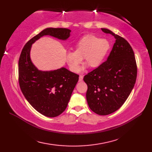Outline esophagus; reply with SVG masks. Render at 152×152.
Wrapping results in <instances>:
<instances>
[{
    "label": "esophagus",
    "mask_w": 152,
    "mask_h": 152,
    "mask_svg": "<svg viewBox=\"0 0 152 152\" xmlns=\"http://www.w3.org/2000/svg\"><path fill=\"white\" fill-rule=\"evenodd\" d=\"M82 80H83V75H80L79 76V81H82Z\"/></svg>",
    "instance_id": "1"
}]
</instances>
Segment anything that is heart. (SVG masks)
<instances>
[{"label":"heart","mask_w":152,"mask_h":152,"mask_svg":"<svg viewBox=\"0 0 152 152\" xmlns=\"http://www.w3.org/2000/svg\"><path fill=\"white\" fill-rule=\"evenodd\" d=\"M110 47L107 39L86 35L76 43L75 51L66 53V61L70 70L74 72L79 69L83 57L87 64L80 69V72H83L88 65L92 68L98 67L103 62Z\"/></svg>","instance_id":"heart-1"}]
</instances>
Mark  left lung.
Instances as JSON below:
<instances>
[{"label": "left lung", "mask_w": 152, "mask_h": 152, "mask_svg": "<svg viewBox=\"0 0 152 152\" xmlns=\"http://www.w3.org/2000/svg\"><path fill=\"white\" fill-rule=\"evenodd\" d=\"M115 39L107 60L87 73L86 99L92 111L100 115L115 112L125 103L136 83L137 65L134 51L127 41L107 28Z\"/></svg>", "instance_id": "1"}]
</instances>
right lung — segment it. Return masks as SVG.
Wrapping results in <instances>:
<instances>
[{
    "mask_svg": "<svg viewBox=\"0 0 152 152\" xmlns=\"http://www.w3.org/2000/svg\"><path fill=\"white\" fill-rule=\"evenodd\" d=\"M70 32L67 28H45L25 45L20 56L18 75L22 93L32 107L48 117H57L65 111L79 76L64 67L38 70L30 58L31 45L44 35L66 40Z\"/></svg>",
    "mask_w": 152,
    "mask_h": 152,
    "instance_id": "1",
    "label": "right lung"
}]
</instances>
